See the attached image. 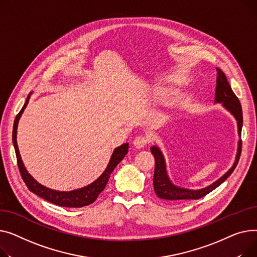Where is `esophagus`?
<instances>
[{"mask_svg": "<svg viewBox=\"0 0 257 257\" xmlns=\"http://www.w3.org/2000/svg\"><path fill=\"white\" fill-rule=\"evenodd\" d=\"M148 142H149V139L146 137V136H138V137H136L134 140V146L136 148H142L146 146Z\"/></svg>", "mask_w": 257, "mask_h": 257, "instance_id": "obj_1", "label": "esophagus"}]
</instances>
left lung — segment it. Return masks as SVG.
Instances as JSON below:
<instances>
[{
    "label": "left lung",
    "instance_id": "left-lung-1",
    "mask_svg": "<svg viewBox=\"0 0 257 257\" xmlns=\"http://www.w3.org/2000/svg\"><path fill=\"white\" fill-rule=\"evenodd\" d=\"M217 71H218V77H217L216 93H215L216 102H222L224 107L235 117L236 121H237L238 136L240 137V134H242V126H243V112H242V107H240V102H239L238 98L236 97V95L233 93L225 73L219 68H217ZM150 150H152V153L156 159L154 188H155L156 194L159 196V197L162 199H165V200H170V201L199 199V198L204 197L205 195H207L208 193L215 190L217 187H219L233 172V170L235 169L236 165L238 163V160L240 157V152H242V140L238 141L237 154H236L235 162H234L232 167L222 177H220L217 182H215L213 185H210L204 189L195 190V191L178 188V187L174 186L170 182V179L167 175L165 160L161 153V150L157 146H153L152 148H150Z\"/></svg>",
    "mask_w": 257,
    "mask_h": 257
}]
</instances>
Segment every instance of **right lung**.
I'll list each match as a JSON object with an SVG mask.
<instances>
[{"label": "right lung", "instance_id": "obj_1", "mask_svg": "<svg viewBox=\"0 0 257 257\" xmlns=\"http://www.w3.org/2000/svg\"><path fill=\"white\" fill-rule=\"evenodd\" d=\"M29 97L30 96H28L26 103L24 104V107L22 108L20 113L17 115V117H15L14 124H13V133H12V140H13L15 154H17L19 170H20V173L22 175V178L24 179L26 186L28 187V189L30 191L33 192L37 196H39V197L43 198L44 200H47L51 203L59 205V206L82 207V206H86V205L93 203L97 199L98 195L103 191L105 186H107L109 177H110L111 173L113 172L114 168L123 160V158L127 154L128 144L127 143L122 144L121 146L117 147L114 150L107 169H105L104 172L91 185H89L85 188H82L80 190H74V191H70V192H58V191L51 190L49 188H45V187L41 186L40 184H38L36 180L26 170L25 166L23 164V161L21 159V156H20L18 142H17V130H18L19 120H20L21 115L24 112L26 105L29 101Z\"/></svg>", "mask_w": 257, "mask_h": 257}]
</instances>
